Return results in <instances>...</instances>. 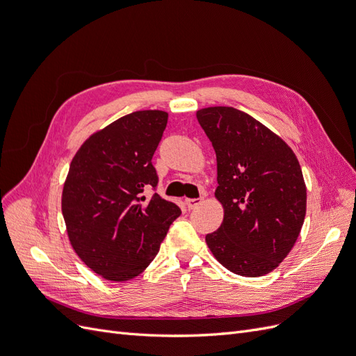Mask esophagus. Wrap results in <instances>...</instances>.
<instances>
[{"label": "esophagus", "mask_w": 356, "mask_h": 356, "mask_svg": "<svg viewBox=\"0 0 356 356\" xmlns=\"http://www.w3.org/2000/svg\"><path fill=\"white\" fill-rule=\"evenodd\" d=\"M202 202H203V197H196V199H186V203H187V207H188L190 209H193V208H197Z\"/></svg>", "instance_id": "esophagus-1"}]
</instances>
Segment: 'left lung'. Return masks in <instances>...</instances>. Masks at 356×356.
Masks as SVG:
<instances>
[{"label":"left lung","mask_w":356,"mask_h":356,"mask_svg":"<svg viewBox=\"0 0 356 356\" xmlns=\"http://www.w3.org/2000/svg\"><path fill=\"white\" fill-rule=\"evenodd\" d=\"M197 120L217 154L220 229L207 234L227 270L270 273L293 250L306 215V186L296 154L281 138L233 106H209Z\"/></svg>","instance_id":"8db88e82"}]
</instances>
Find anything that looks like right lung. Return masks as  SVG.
Masks as SVG:
<instances>
[{"label": "right lung", "instance_id": "1", "mask_svg": "<svg viewBox=\"0 0 356 356\" xmlns=\"http://www.w3.org/2000/svg\"><path fill=\"white\" fill-rule=\"evenodd\" d=\"M168 113L135 111L93 134L74 156L62 213L74 251L108 281H129L157 255L181 209L160 197L153 156ZM155 193L148 200L143 191Z\"/></svg>", "mask_w": 356, "mask_h": 356}]
</instances>
